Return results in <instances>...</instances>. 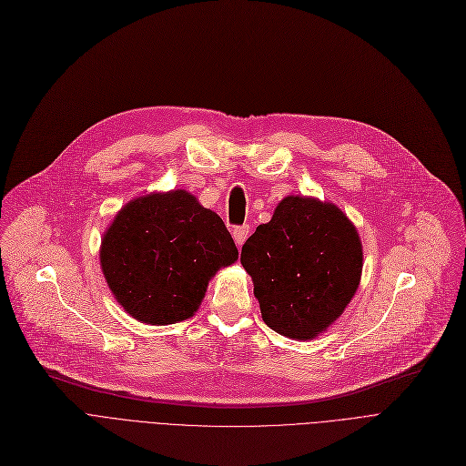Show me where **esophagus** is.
Masks as SVG:
<instances>
[{
    "label": "esophagus",
    "mask_w": 466,
    "mask_h": 466,
    "mask_svg": "<svg viewBox=\"0 0 466 466\" xmlns=\"http://www.w3.org/2000/svg\"><path fill=\"white\" fill-rule=\"evenodd\" d=\"M232 236H234L236 246H238V248H241L243 243H246L248 236H249V227H248V225H243V227H236V228L232 230Z\"/></svg>",
    "instance_id": "34e87169"
}]
</instances>
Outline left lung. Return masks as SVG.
Returning a JSON list of instances; mask_svg holds the SVG:
<instances>
[{
    "mask_svg": "<svg viewBox=\"0 0 466 466\" xmlns=\"http://www.w3.org/2000/svg\"><path fill=\"white\" fill-rule=\"evenodd\" d=\"M262 321L313 339L344 313L360 283L362 241L350 217L313 196L290 194L241 248Z\"/></svg>",
    "mask_w": 466,
    "mask_h": 466,
    "instance_id": "8db88e82",
    "label": "left lung"
}]
</instances>
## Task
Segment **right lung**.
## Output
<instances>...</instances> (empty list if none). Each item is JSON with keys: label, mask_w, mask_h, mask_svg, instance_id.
<instances>
[{"label": "right lung", "mask_w": 466, "mask_h": 466, "mask_svg": "<svg viewBox=\"0 0 466 466\" xmlns=\"http://www.w3.org/2000/svg\"><path fill=\"white\" fill-rule=\"evenodd\" d=\"M238 260L223 218L185 188L137 196L111 220L100 266L115 300L145 325L198 311L211 278Z\"/></svg>", "instance_id": "1"}]
</instances>
